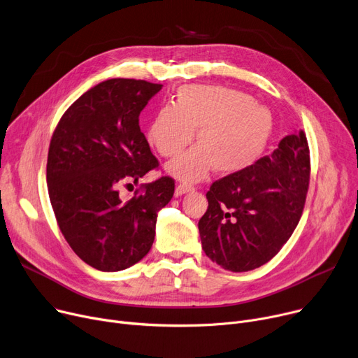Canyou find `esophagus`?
Here are the masks:
<instances>
[{"mask_svg":"<svg viewBox=\"0 0 358 358\" xmlns=\"http://www.w3.org/2000/svg\"><path fill=\"white\" fill-rule=\"evenodd\" d=\"M193 189V187H189V185H187V184H178L177 187H176V197H180V196H182V194H187V193H189Z\"/></svg>","mask_w":358,"mask_h":358,"instance_id":"obj_1","label":"esophagus"}]
</instances>
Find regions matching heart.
Masks as SVG:
<instances>
[{
	"instance_id": "b5f03b06",
	"label": "heart",
	"mask_w": 358,
	"mask_h": 358,
	"mask_svg": "<svg viewBox=\"0 0 358 358\" xmlns=\"http://www.w3.org/2000/svg\"><path fill=\"white\" fill-rule=\"evenodd\" d=\"M273 129L272 112L250 94L223 86L187 85L177 90L174 105L157 110L148 141L159 155L174 157L197 131V147L165 165L174 178L194 182L213 166L219 174L249 169L264 155Z\"/></svg>"
}]
</instances>
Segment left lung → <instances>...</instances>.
Returning a JSON list of instances; mask_svg holds the SVG:
<instances>
[{
	"label": "left lung",
	"instance_id": "8db88e82",
	"mask_svg": "<svg viewBox=\"0 0 358 358\" xmlns=\"http://www.w3.org/2000/svg\"><path fill=\"white\" fill-rule=\"evenodd\" d=\"M308 184L309 150L302 131L285 136L271 157L213 182L199 222L204 253L231 272L265 265L298 226Z\"/></svg>",
	"mask_w": 358,
	"mask_h": 358
}]
</instances>
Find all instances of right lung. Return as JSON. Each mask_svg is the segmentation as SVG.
<instances>
[{"mask_svg": "<svg viewBox=\"0 0 358 358\" xmlns=\"http://www.w3.org/2000/svg\"><path fill=\"white\" fill-rule=\"evenodd\" d=\"M162 85L108 79L71 105L52 136L47 158L49 197L64 239L89 266L131 268L155 237L157 213L170 203L174 180L161 177L129 201L117 185L134 184L158 166L139 128V113Z\"/></svg>", "mask_w": 358, "mask_h": 358, "instance_id": "1", "label": "right lung"}]
</instances>
